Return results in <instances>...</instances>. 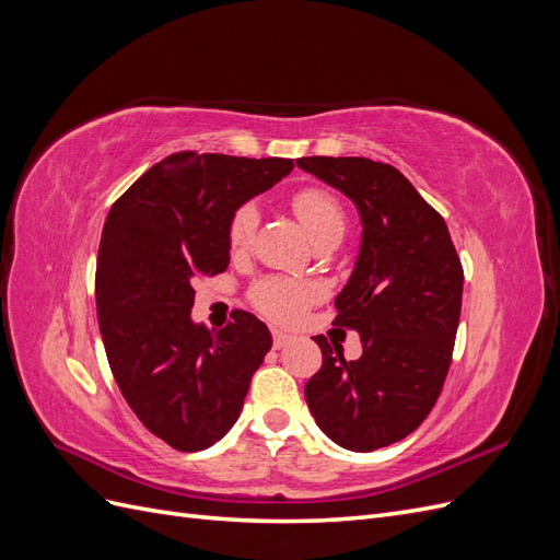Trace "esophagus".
<instances>
[{"mask_svg": "<svg viewBox=\"0 0 560 560\" xmlns=\"http://www.w3.org/2000/svg\"><path fill=\"white\" fill-rule=\"evenodd\" d=\"M287 343H292V336L280 331V329H273V348L280 350V348H284Z\"/></svg>", "mask_w": 560, "mask_h": 560, "instance_id": "1", "label": "esophagus"}]
</instances>
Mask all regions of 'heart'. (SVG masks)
<instances>
[{
	"mask_svg": "<svg viewBox=\"0 0 560 560\" xmlns=\"http://www.w3.org/2000/svg\"><path fill=\"white\" fill-rule=\"evenodd\" d=\"M292 208L299 217L301 226L308 235L327 226H343V212L338 208L336 198L325 189H303L294 194ZM259 212L254 206H243L235 210L229 224V247L231 252H245L252 243V235L257 231ZM315 290L306 282H294L284 278H264L252 290V303L264 315L278 322L296 319L303 308L313 301Z\"/></svg>",
	"mask_w": 560,
	"mask_h": 560,
	"instance_id": "b5f03b06",
	"label": "heart"
}]
</instances>
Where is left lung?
Here are the masks:
<instances>
[{
    "label": "left lung",
    "mask_w": 560,
    "mask_h": 560,
    "mask_svg": "<svg viewBox=\"0 0 560 560\" xmlns=\"http://www.w3.org/2000/svg\"><path fill=\"white\" fill-rule=\"evenodd\" d=\"M358 208L362 238L334 325L358 329L362 358L315 336L322 369L306 401L334 444L369 453L411 434L442 393L463 306V266L446 222L397 167L362 156L299 159Z\"/></svg>",
    "instance_id": "obj_1"
}]
</instances>
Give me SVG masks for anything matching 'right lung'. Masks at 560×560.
<instances>
[{
    "label": "right lung",
    "instance_id": "add662e5",
    "mask_svg": "<svg viewBox=\"0 0 560 560\" xmlns=\"http://www.w3.org/2000/svg\"><path fill=\"white\" fill-rule=\"evenodd\" d=\"M292 167L182 151L149 167L107 214L95 276L107 360L135 416L177 451L210 448L235 425L273 346L247 311L224 329L194 322V280L226 270L231 217Z\"/></svg>",
    "mask_w": 560,
    "mask_h": 560
}]
</instances>
